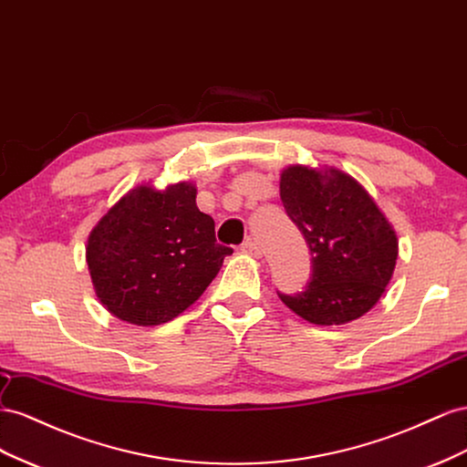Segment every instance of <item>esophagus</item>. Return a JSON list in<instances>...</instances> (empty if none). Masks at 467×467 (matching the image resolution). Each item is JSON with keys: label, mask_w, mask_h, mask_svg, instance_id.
Returning <instances> with one entry per match:
<instances>
[{"label": "esophagus", "mask_w": 467, "mask_h": 467, "mask_svg": "<svg viewBox=\"0 0 467 467\" xmlns=\"http://www.w3.org/2000/svg\"><path fill=\"white\" fill-rule=\"evenodd\" d=\"M241 250L244 252V254H248V256H252V258H260V256H262V248H260L254 241H246V243H243Z\"/></svg>", "instance_id": "34e87169"}]
</instances>
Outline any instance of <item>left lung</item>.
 I'll return each mask as SVG.
<instances>
[{
    "instance_id": "obj_1",
    "label": "left lung",
    "mask_w": 467,
    "mask_h": 467,
    "mask_svg": "<svg viewBox=\"0 0 467 467\" xmlns=\"http://www.w3.org/2000/svg\"><path fill=\"white\" fill-rule=\"evenodd\" d=\"M279 197L311 250L305 291L279 296L318 327L356 321L381 299L395 270V229L362 183L335 166L291 164L279 176Z\"/></svg>"
}]
</instances>
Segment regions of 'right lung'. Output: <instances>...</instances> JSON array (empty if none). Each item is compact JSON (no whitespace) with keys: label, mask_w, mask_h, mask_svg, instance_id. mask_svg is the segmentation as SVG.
<instances>
[{"label":"right lung","mask_w":467,"mask_h":467,"mask_svg":"<svg viewBox=\"0 0 467 467\" xmlns=\"http://www.w3.org/2000/svg\"><path fill=\"white\" fill-rule=\"evenodd\" d=\"M192 182L139 183L93 226L86 262L99 303L119 321L156 327L203 296L231 248L195 203Z\"/></svg>","instance_id":"obj_1"}]
</instances>
